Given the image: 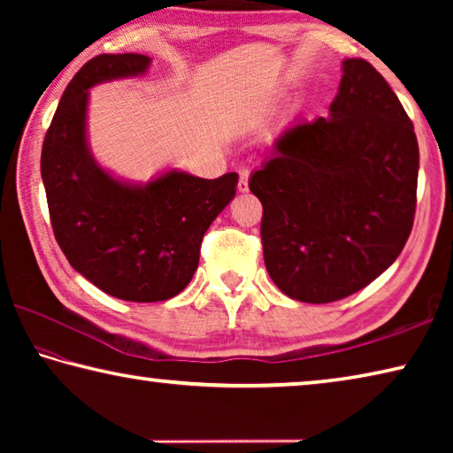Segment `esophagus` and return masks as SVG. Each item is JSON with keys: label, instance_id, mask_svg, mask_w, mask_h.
<instances>
[{"label": "esophagus", "instance_id": "34e87169", "mask_svg": "<svg viewBox=\"0 0 453 453\" xmlns=\"http://www.w3.org/2000/svg\"><path fill=\"white\" fill-rule=\"evenodd\" d=\"M248 178H250V172L248 170H242L240 172V183H237V191H240V194H245V191L250 189Z\"/></svg>", "mask_w": 453, "mask_h": 453}]
</instances>
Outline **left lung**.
Instances as JSON below:
<instances>
[{
	"label": "left lung",
	"instance_id": "1",
	"mask_svg": "<svg viewBox=\"0 0 453 453\" xmlns=\"http://www.w3.org/2000/svg\"><path fill=\"white\" fill-rule=\"evenodd\" d=\"M418 170L416 134L394 89L365 59H343L329 116L283 127L250 178L275 286L329 303L386 272L411 232Z\"/></svg>",
	"mask_w": 453,
	"mask_h": 453
}]
</instances>
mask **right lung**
Returning <instances> with one entry per match:
<instances>
[{
	"mask_svg": "<svg viewBox=\"0 0 453 453\" xmlns=\"http://www.w3.org/2000/svg\"><path fill=\"white\" fill-rule=\"evenodd\" d=\"M151 58L89 59L65 88L42 150V180L56 240L67 262L105 294L164 302L186 289L211 221L235 196L237 173L203 180L178 167L132 181L99 165L89 148V89L142 78Z\"/></svg>",
	"mask_w": 453,
	"mask_h": 453,
	"instance_id": "right-lung-1",
	"label": "right lung"
}]
</instances>
